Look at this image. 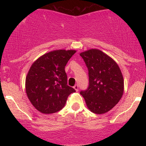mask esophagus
Masks as SVG:
<instances>
[{
    "instance_id": "1",
    "label": "esophagus",
    "mask_w": 146,
    "mask_h": 146,
    "mask_svg": "<svg viewBox=\"0 0 146 146\" xmlns=\"http://www.w3.org/2000/svg\"><path fill=\"white\" fill-rule=\"evenodd\" d=\"M73 88L76 90V91H78V89H79V86L78 84H75L74 86H73Z\"/></svg>"
}]
</instances>
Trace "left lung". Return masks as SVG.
<instances>
[{
  "mask_svg": "<svg viewBox=\"0 0 146 146\" xmlns=\"http://www.w3.org/2000/svg\"><path fill=\"white\" fill-rule=\"evenodd\" d=\"M88 70L89 86L80 92L92 113L104 114L119 102L124 90L120 68L109 56L97 48L80 53Z\"/></svg>",
  "mask_w": 146,
  "mask_h": 146,
  "instance_id": "left-lung-1",
  "label": "left lung"
}]
</instances>
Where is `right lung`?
<instances>
[{"mask_svg": "<svg viewBox=\"0 0 146 146\" xmlns=\"http://www.w3.org/2000/svg\"><path fill=\"white\" fill-rule=\"evenodd\" d=\"M75 50L59 49L45 53L30 67L25 80L28 99L38 111L52 114L65 106L75 90L67 85L64 68Z\"/></svg>", "mask_w": 146, "mask_h": 146, "instance_id": "add662e5", "label": "right lung"}]
</instances>
